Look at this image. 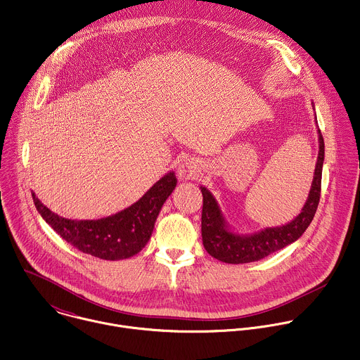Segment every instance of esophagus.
<instances>
[{
    "label": "esophagus",
    "mask_w": 360,
    "mask_h": 360,
    "mask_svg": "<svg viewBox=\"0 0 360 360\" xmlns=\"http://www.w3.org/2000/svg\"><path fill=\"white\" fill-rule=\"evenodd\" d=\"M189 172H191V168L186 167V165H185V167L182 165V167L179 168V175H181V176H188Z\"/></svg>",
    "instance_id": "34e87169"
}]
</instances>
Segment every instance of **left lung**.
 Returning a JSON list of instances; mask_svg holds the SVG:
<instances>
[{
  "mask_svg": "<svg viewBox=\"0 0 360 360\" xmlns=\"http://www.w3.org/2000/svg\"><path fill=\"white\" fill-rule=\"evenodd\" d=\"M314 108V102H313ZM317 123V116H316ZM319 157L316 162L311 188L302 212L289 223L265 227L255 233H240L230 226L213 193L200 185L203 195L202 209V241L205 250L216 259L226 264H248L293 244L307 230L317 212L321 192V175L324 165V139L320 129Z\"/></svg>",
  "mask_w": 360,
  "mask_h": 360,
  "instance_id": "obj_1",
  "label": "left lung"
}]
</instances>
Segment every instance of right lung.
I'll use <instances>...</instances> for the list:
<instances>
[{
    "mask_svg": "<svg viewBox=\"0 0 360 360\" xmlns=\"http://www.w3.org/2000/svg\"><path fill=\"white\" fill-rule=\"evenodd\" d=\"M169 171L161 176L136 203L98 220H71L47 209L32 192L33 203L43 220L67 243L84 254L119 261L139 254L148 243L162 205L176 186Z\"/></svg>",
    "mask_w": 360,
    "mask_h": 360,
    "instance_id": "right-lung-1",
    "label": "right lung"
}]
</instances>
